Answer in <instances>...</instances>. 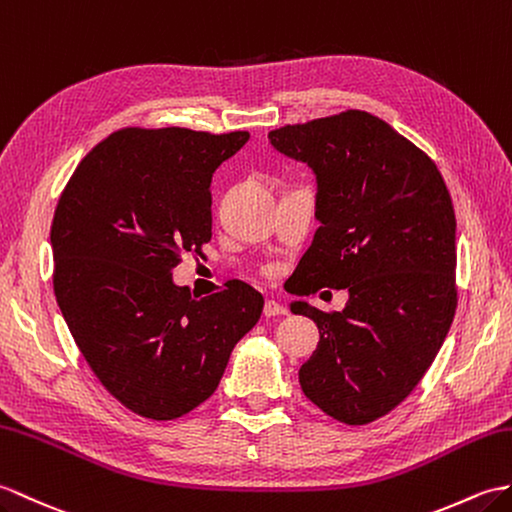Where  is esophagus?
<instances>
[{
  "mask_svg": "<svg viewBox=\"0 0 512 512\" xmlns=\"http://www.w3.org/2000/svg\"><path fill=\"white\" fill-rule=\"evenodd\" d=\"M285 314H288V310H285V307L279 305L277 301H266V303H264V316H266V318L285 316Z\"/></svg>",
  "mask_w": 512,
  "mask_h": 512,
  "instance_id": "1",
  "label": "esophagus"
}]
</instances>
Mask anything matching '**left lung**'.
Returning a JSON list of instances; mask_svg holds the SVG:
<instances>
[{
    "instance_id": "left-lung-1",
    "label": "left lung",
    "mask_w": 512,
    "mask_h": 512,
    "mask_svg": "<svg viewBox=\"0 0 512 512\" xmlns=\"http://www.w3.org/2000/svg\"><path fill=\"white\" fill-rule=\"evenodd\" d=\"M316 174L312 246L292 294L347 290L342 312L294 301L320 331L305 397L347 425L395 410L421 382L458 305L456 213L436 163L379 117L349 109L268 133Z\"/></svg>"
}]
</instances>
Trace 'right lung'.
Returning a JSON list of instances; mask_svg holds the SVG:
<instances>
[{
  "instance_id": "1",
  "label": "right lung",
  "mask_w": 512,
  "mask_h": 512,
  "mask_svg": "<svg viewBox=\"0 0 512 512\" xmlns=\"http://www.w3.org/2000/svg\"><path fill=\"white\" fill-rule=\"evenodd\" d=\"M246 130L122 128L71 174L52 220L54 294L95 377L139 417L178 419L218 388L264 296L244 281L194 299L172 270L211 240V176Z\"/></svg>"
}]
</instances>
